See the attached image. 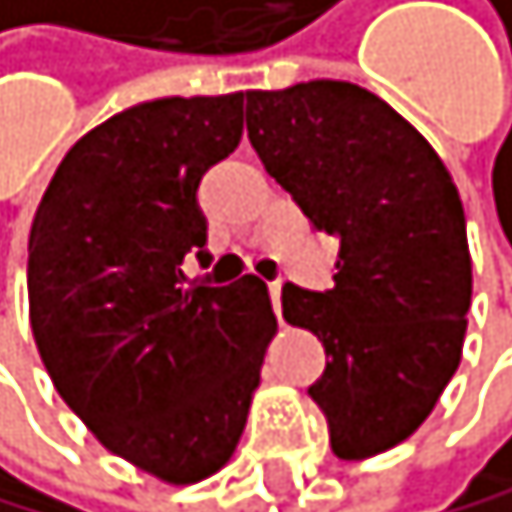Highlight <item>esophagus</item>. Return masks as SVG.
<instances>
[{
    "instance_id": "obj_1",
    "label": "esophagus",
    "mask_w": 512,
    "mask_h": 512,
    "mask_svg": "<svg viewBox=\"0 0 512 512\" xmlns=\"http://www.w3.org/2000/svg\"><path fill=\"white\" fill-rule=\"evenodd\" d=\"M280 290H283V287H280V280L271 283V303H274V313H277V316H280Z\"/></svg>"
}]
</instances>
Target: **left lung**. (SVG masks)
I'll return each instance as SVG.
<instances>
[{"instance_id":"1","label":"left lung","mask_w":512,"mask_h":512,"mask_svg":"<svg viewBox=\"0 0 512 512\" xmlns=\"http://www.w3.org/2000/svg\"><path fill=\"white\" fill-rule=\"evenodd\" d=\"M248 141L316 232L338 241L335 287H283V319L313 332L309 387L332 452L364 461L426 423L452 381L471 309L458 186L381 96L342 80L248 89Z\"/></svg>"}]
</instances>
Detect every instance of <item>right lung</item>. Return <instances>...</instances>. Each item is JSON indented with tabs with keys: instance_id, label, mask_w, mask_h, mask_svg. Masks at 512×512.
<instances>
[{
	"instance_id": "obj_1",
	"label": "right lung",
	"mask_w": 512,
	"mask_h": 512,
	"mask_svg": "<svg viewBox=\"0 0 512 512\" xmlns=\"http://www.w3.org/2000/svg\"><path fill=\"white\" fill-rule=\"evenodd\" d=\"M245 93L138 102L64 154L28 235L47 374L112 455L164 484L229 465L277 332L267 287L186 283L209 264L196 190L241 141Z\"/></svg>"
}]
</instances>
